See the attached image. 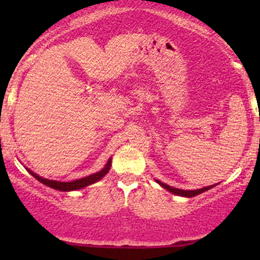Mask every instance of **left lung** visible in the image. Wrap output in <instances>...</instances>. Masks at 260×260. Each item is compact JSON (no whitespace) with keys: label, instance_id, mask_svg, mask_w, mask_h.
I'll return each instance as SVG.
<instances>
[{"label":"left lung","instance_id":"left-lung-1","mask_svg":"<svg viewBox=\"0 0 260 260\" xmlns=\"http://www.w3.org/2000/svg\"><path fill=\"white\" fill-rule=\"evenodd\" d=\"M155 181H156L157 183H159L161 187H162V188H165L166 190H169V192L174 193V194H176V196L186 197V198H192V197H196V196L201 194V193L205 192V190H208V189H211V188H213V187H215L216 184H217V183H216V184H213V186H208V187H204V188H199V189H193V190H184V189H178V188H174V187L169 186V184L164 183V182H161V181H159V180H155Z\"/></svg>","mask_w":260,"mask_h":260}]
</instances>
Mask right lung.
<instances>
[{
  "instance_id": "add662e5",
  "label": "right lung",
  "mask_w": 260,
  "mask_h": 260,
  "mask_svg": "<svg viewBox=\"0 0 260 260\" xmlns=\"http://www.w3.org/2000/svg\"><path fill=\"white\" fill-rule=\"evenodd\" d=\"M110 168H111V157L107 160L106 165L104 166V168L101 169L99 172H96V174L89 175V176H86V177L79 178V180L71 181V182H61V181H55V180H47V178L41 177V176H39V175L35 174V172H32L31 170H29L26 168L25 169H26V171L29 172V174H30L31 176H34V177L37 178L38 181H40L41 183L45 184V186L53 188V189L61 190V192H72V190L82 189V188L88 187V186H90V184L95 183V182L100 181L101 178L105 177V175L110 171Z\"/></svg>"
}]
</instances>
